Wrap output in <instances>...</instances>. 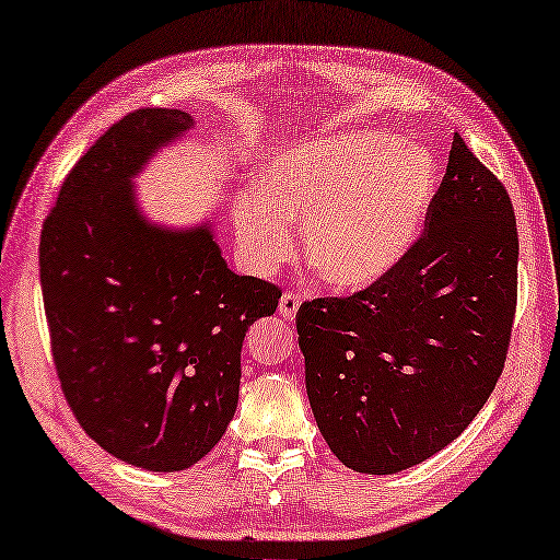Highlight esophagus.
<instances>
[{
	"label": "esophagus",
	"instance_id": "obj_1",
	"mask_svg": "<svg viewBox=\"0 0 560 560\" xmlns=\"http://www.w3.org/2000/svg\"><path fill=\"white\" fill-rule=\"evenodd\" d=\"M298 310H300V298L294 292H284L280 298V316H284V319L292 322L294 316H298Z\"/></svg>",
	"mask_w": 560,
	"mask_h": 560
}]
</instances>
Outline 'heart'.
<instances>
[{
    "label": "heart",
    "mask_w": 560,
    "mask_h": 560,
    "mask_svg": "<svg viewBox=\"0 0 560 560\" xmlns=\"http://www.w3.org/2000/svg\"><path fill=\"white\" fill-rule=\"evenodd\" d=\"M439 187L436 158L387 131H343L270 155L260 185L234 205L238 246L262 272L304 258L336 290L377 282L415 246Z\"/></svg>",
    "instance_id": "heart-1"
}]
</instances>
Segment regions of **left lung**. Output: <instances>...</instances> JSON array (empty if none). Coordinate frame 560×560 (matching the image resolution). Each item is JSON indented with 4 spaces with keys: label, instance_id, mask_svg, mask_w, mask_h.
Listing matches in <instances>:
<instances>
[{
    "label": "left lung",
    "instance_id": "obj_1",
    "mask_svg": "<svg viewBox=\"0 0 560 560\" xmlns=\"http://www.w3.org/2000/svg\"><path fill=\"white\" fill-rule=\"evenodd\" d=\"M424 234L351 298L298 312L304 380L346 468L393 476L463 434L502 375L516 310V219L456 133Z\"/></svg>",
    "mask_w": 560,
    "mask_h": 560
}]
</instances>
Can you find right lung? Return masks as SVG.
<instances>
[{"mask_svg": "<svg viewBox=\"0 0 560 560\" xmlns=\"http://www.w3.org/2000/svg\"><path fill=\"white\" fill-rule=\"evenodd\" d=\"M195 119L136 109L60 187L40 234V290L62 393L84 434L136 468L202 460L234 419L241 346L280 290L236 276L212 224L143 217L133 177Z\"/></svg>", "mask_w": 560, "mask_h": 560, "instance_id": "add662e5", "label": "right lung"}]
</instances>
